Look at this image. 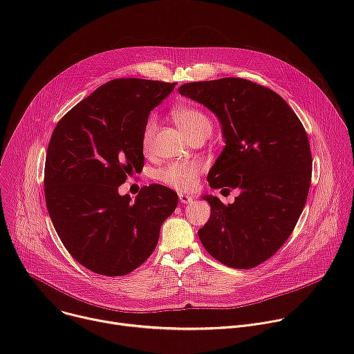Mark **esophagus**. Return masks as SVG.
<instances>
[{
    "label": "esophagus",
    "instance_id": "1",
    "mask_svg": "<svg viewBox=\"0 0 354 354\" xmlns=\"http://www.w3.org/2000/svg\"><path fill=\"white\" fill-rule=\"evenodd\" d=\"M179 200H180V203H183V205H187V203H190V201L193 200V197H192L190 194L179 193Z\"/></svg>",
    "mask_w": 354,
    "mask_h": 354
}]
</instances>
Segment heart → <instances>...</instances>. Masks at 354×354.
I'll use <instances>...</instances> for the list:
<instances>
[{
    "instance_id": "b5f03b06",
    "label": "heart",
    "mask_w": 354,
    "mask_h": 354,
    "mask_svg": "<svg viewBox=\"0 0 354 354\" xmlns=\"http://www.w3.org/2000/svg\"><path fill=\"white\" fill-rule=\"evenodd\" d=\"M172 116L190 140L200 134L209 136L212 133V120L197 108L178 106L172 111ZM156 129L157 119L156 116H149L142 130V144L145 148L153 141ZM200 172L201 165L198 162H172L158 172V179L176 190L189 192L197 185Z\"/></svg>"
}]
</instances>
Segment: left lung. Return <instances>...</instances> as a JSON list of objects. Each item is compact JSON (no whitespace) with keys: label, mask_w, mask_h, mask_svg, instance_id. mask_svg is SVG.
Returning <instances> with one entry per match:
<instances>
[{"label":"left lung","mask_w":354,"mask_h":354,"mask_svg":"<svg viewBox=\"0 0 354 354\" xmlns=\"http://www.w3.org/2000/svg\"><path fill=\"white\" fill-rule=\"evenodd\" d=\"M178 91L220 120L225 147L209 171L210 187L239 190L228 206L203 196L212 214L197 232L200 242L230 268H255L287 241L306 206L313 174L307 133L280 95L248 80L189 82Z\"/></svg>","instance_id":"left-lung-1"}]
</instances>
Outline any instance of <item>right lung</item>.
I'll use <instances>...</instances> for the list:
<instances>
[{
    "label": "right lung",
    "instance_id": "1",
    "mask_svg": "<svg viewBox=\"0 0 354 354\" xmlns=\"http://www.w3.org/2000/svg\"><path fill=\"white\" fill-rule=\"evenodd\" d=\"M176 82L112 80L75 105L56 126L44 167V197L70 255L102 276H123L153 254L178 194L149 185L134 201L119 194L144 167L142 130Z\"/></svg>",
    "mask_w": 354,
    "mask_h": 354
}]
</instances>
